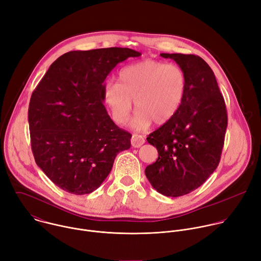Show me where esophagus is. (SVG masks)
<instances>
[{
	"mask_svg": "<svg viewBox=\"0 0 261 261\" xmlns=\"http://www.w3.org/2000/svg\"><path fill=\"white\" fill-rule=\"evenodd\" d=\"M144 142V138L139 134H133L131 137V144L133 147H140Z\"/></svg>",
	"mask_w": 261,
	"mask_h": 261,
	"instance_id": "obj_1",
	"label": "esophagus"
}]
</instances>
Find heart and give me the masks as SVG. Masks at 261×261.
<instances>
[{"mask_svg":"<svg viewBox=\"0 0 261 261\" xmlns=\"http://www.w3.org/2000/svg\"><path fill=\"white\" fill-rule=\"evenodd\" d=\"M187 86L184 70L176 64L144 60L123 68L118 84L103 90V101L113 120L127 122L133 102L137 109L131 126L137 130L167 123L179 109Z\"/></svg>","mask_w":261,"mask_h":261,"instance_id":"b5f03b06","label":"heart"}]
</instances>
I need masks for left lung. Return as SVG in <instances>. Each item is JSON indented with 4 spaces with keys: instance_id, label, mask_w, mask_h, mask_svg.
I'll list each match as a JSON object with an SVG mask.
<instances>
[{
    "instance_id": "left-lung-1",
    "label": "left lung",
    "mask_w": 261,
    "mask_h": 261,
    "mask_svg": "<svg viewBox=\"0 0 261 261\" xmlns=\"http://www.w3.org/2000/svg\"><path fill=\"white\" fill-rule=\"evenodd\" d=\"M184 70L186 93L177 113L146 137L158 159L144 172L162 195L188 194L216 170L227 128V113L211 67L198 56L160 54Z\"/></svg>"
}]
</instances>
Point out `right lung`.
<instances>
[{"instance_id":"obj_1","label":"right lung","mask_w":261,"mask_h":261,"mask_svg":"<svg viewBox=\"0 0 261 261\" xmlns=\"http://www.w3.org/2000/svg\"><path fill=\"white\" fill-rule=\"evenodd\" d=\"M141 53L126 47L73 50L57 59L32 94L28 120L36 164L64 191L98 189L117 155L131 146L103 104L104 81Z\"/></svg>"}]
</instances>
